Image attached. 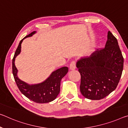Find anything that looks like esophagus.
Returning <instances> with one entry per match:
<instances>
[{"mask_svg":"<svg viewBox=\"0 0 128 128\" xmlns=\"http://www.w3.org/2000/svg\"><path fill=\"white\" fill-rule=\"evenodd\" d=\"M70 70H74L76 69V62L75 61H72V62H70Z\"/></svg>","mask_w":128,"mask_h":128,"instance_id":"1","label":"esophagus"}]
</instances>
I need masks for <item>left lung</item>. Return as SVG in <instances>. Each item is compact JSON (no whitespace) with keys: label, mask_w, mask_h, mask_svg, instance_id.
Instances as JSON below:
<instances>
[{"label":"left lung","mask_w":128,"mask_h":128,"mask_svg":"<svg viewBox=\"0 0 128 128\" xmlns=\"http://www.w3.org/2000/svg\"><path fill=\"white\" fill-rule=\"evenodd\" d=\"M81 75L80 92L86 98L98 100L115 90L122 75L124 58L118 42L110 31L104 48L77 62Z\"/></svg>","instance_id":"8db88e82"}]
</instances>
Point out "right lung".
Returning <instances> with one entry per match:
<instances>
[{"label": "right lung", "mask_w": 128, "mask_h": 128, "mask_svg": "<svg viewBox=\"0 0 128 128\" xmlns=\"http://www.w3.org/2000/svg\"><path fill=\"white\" fill-rule=\"evenodd\" d=\"M35 33L36 31H33L20 40L12 59V74L18 88L24 96L35 102L47 103L54 100L59 94L61 80L68 73V68L64 66L52 72L46 81L38 84L30 86L18 78V70L15 66V58L20 54L23 40Z\"/></svg>", "instance_id": "right-lung-1"}]
</instances>
